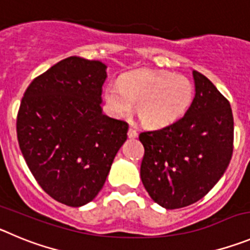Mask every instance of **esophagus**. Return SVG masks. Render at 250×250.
<instances>
[{
	"instance_id": "obj_1",
	"label": "esophagus",
	"mask_w": 250,
	"mask_h": 250,
	"mask_svg": "<svg viewBox=\"0 0 250 250\" xmlns=\"http://www.w3.org/2000/svg\"><path fill=\"white\" fill-rule=\"evenodd\" d=\"M137 130L135 129V127H132V126H130V129H129V131H127V136L130 137V139H135V137H137Z\"/></svg>"
}]
</instances>
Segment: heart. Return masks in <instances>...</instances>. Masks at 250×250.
<instances>
[{"label":"heart","instance_id":"obj_1","mask_svg":"<svg viewBox=\"0 0 250 250\" xmlns=\"http://www.w3.org/2000/svg\"><path fill=\"white\" fill-rule=\"evenodd\" d=\"M194 88L182 74L166 70H137L105 88V100L116 116H127L137 106L146 126L164 127L177 121L191 106Z\"/></svg>","mask_w":250,"mask_h":250}]
</instances>
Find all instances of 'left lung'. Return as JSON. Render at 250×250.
I'll return each mask as SVG.
<instances>
[{
  "instance_id": "1",
  "label": "left lung",
  "mask_w": 250,
  "mask_h": 250,
  "mask_svg": "<svg viewBox=\"0 0 250 250\" xmlns=\"http://www.w3.org/2000/svg\"><path fill=\"white\" fill-rule=\"evenodd\" d=\"M196 95L186 114L159 130L141 132L140 176L146 191L167 209L200 201L223 176L233 153L229 102L193 70Z\"/></svg>"
}]
</instances>
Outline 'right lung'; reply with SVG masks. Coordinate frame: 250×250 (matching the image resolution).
<instances>
[{"label": "right lung", "instance_id": "add662e5", "mask_svg": "<svg viewBox=\"0 0 250 250\" xmlns=\"http://www.w3.org/2000/svg\"><path fill=\"white\" fill-rule=\"evenodd\" d=\"M106 65L69 57L34 78L17 114V139L43 191L80 207L104 186L129 125L102 111Z\"/></svg>", "mask_w": 250, "mask_h": 250}]
</instances>
